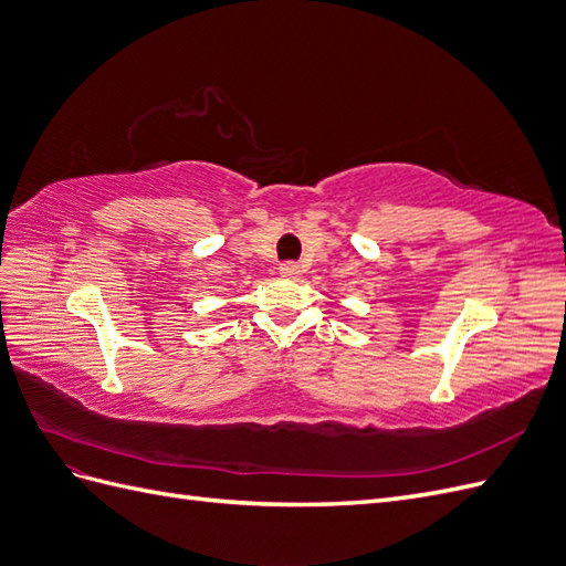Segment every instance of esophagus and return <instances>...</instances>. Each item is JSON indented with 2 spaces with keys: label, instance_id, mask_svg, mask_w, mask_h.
I'll list each match as a JSON object with an SVG mask.
<instances>
[{
  "label": "esophagus",
  "instance_id": "34e87169",
  "mask_svg": "<svg viewBox=\"0 0 566 566\" xmlns=\"http://www.w3.org/2000/svg\"><path fill=\"white\" fill-rule=\"evenodd\" d=\"M281 276L283 279H297L300 276V266L295 264V262H285V264H281Z\"/></svg>",
  "mask_w": 566,
  "mask_h": 566
}]
</instances>
